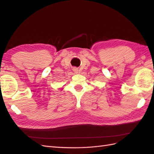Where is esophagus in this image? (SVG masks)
I'll use <instances>...</instances> for the list:
<instances>
[{
  "label": "esophagus",
  "mask_w": 154,
  "mask_h": 154,
  "mask_svg": "<svg viewBox=\"0 0 154 154\" xmlns=\"http://www.w3.org/2000/svg\"><path fill=\"white\" fill-rule=\"evenodd\" d=\"M73 71L74 73H77L78 72H79V69L77 68V67H73Z\"/></svg>",
  "instance_id": "34e87169"
}]
</instances>
